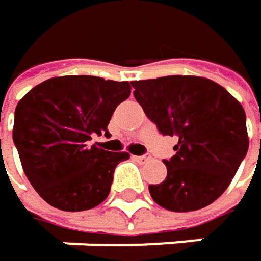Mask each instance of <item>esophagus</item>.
Listing matches in <instances>:
<instances>
[{
  "label": "esophagus",
  "mask_w": 261,
  "mask_h": 261,
  "mask_svg": "<svg viewBox=\"0 0 261 261\" xmlns=\"http://www.w3.org/2000/svg\"><path fill=\"white\" fill-rule=\"evenodd\" d=\"M136 160L140 161V163H146V161L151 160V155H140V156H136Z\"/></svg>",
  "instance_id": "esophagus-1"
}]
</instances>
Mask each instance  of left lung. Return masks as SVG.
<instances>
[{
  "mask_svg": "<svg viewBox=\"0 0 261 261\" xmlns=\"http://www.w3.org/2000/svg\"><path fill=\"white\" fill-rule=\"evenodd\" d=\"M134 97L164 136H176V154L164 160L167 176L149 185L156 204L173 212L197 211L230 185L249 145L245 110L217 82L166 76L131 82Z\"/></svg>",
  "mask_w": 261,
  "mask_h": 261,
  "instance_id": "1",
  "label": "left lung"
}]
</instances>
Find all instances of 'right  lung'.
Segmentation results:
<instances>
[{
    "label": "right lung",
    "instance_id": "add662e5",
    "mask_svg": "<svg viewBox=\"0 0 261 261\" xmlns=\"http://www.w3.org/2000/svg\"><path fill=\"white\" fill-rule=\"evenodd\" d=\"M131 94L130 82L95 76H61L38 83L17 103L13 142L22 169L50 206L79 212L106 200L119 161L91 139L107 133L116 106Z\"/></svg>",
    "mask_w": 261,
    "mask_h": 261
}]
</instances>
